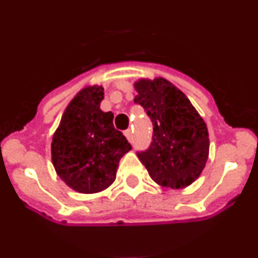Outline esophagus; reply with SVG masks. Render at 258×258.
Masks as SVG:
<instances>
[{
	"label": "esophagus",
	"instance_id": "1",
	"mask_svg": "<svg viewBox=\"0 0 258 258\" xmlns=\"http://www.w3.org/2000/svg\"><path fill=\"white\" fill-rule=\"evenodd\" d=\"M124 134H125V137H126V140L129 141V142H132V138H133V136H132V134H133V132H132L131 129H127V131L124 132Z\"/></svg>",
	"mask_w": 258,
	"mask_h": 258
}]
</instances>
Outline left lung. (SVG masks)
<instances>
[{"label": "left lung", "mask_w": 258, "mask_h": 258, "mask_svg": "<svg viewBox=\"0 0 258 258\" xmlns=\"http://www.w3.org/2000/svg\"><path fill=\"white\" fill-rule=\"evenodd\" d=\"M134 102L146 109L154 126L149 150L138 152L150 177L163 187L184 188L199 178L209 155L203 120L188 98L163 77L134 83Z\"/></svg>", "instance_id": "1"}]
</instances>
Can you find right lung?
I'll use <instances>...</instances> for the list:
<instances>
[{
    "instance_id": "1",
    "label": "right lung",
    "mask_w": 258,
    "mask_h": 258,
    "mask_svg": "<svg viewBox=\"0 0 258 258\" xmlns=\"http://www.w3.org/2000/svg\"><path fill=\"white\" fill-rule=\"evenodd\" d=\"M103 88L81 89L66 107L51 141V161L68 187L95 194L113 183L118 161L132 150L113 127V113L103 112Z\"/></svg>"
}]
</instances>
